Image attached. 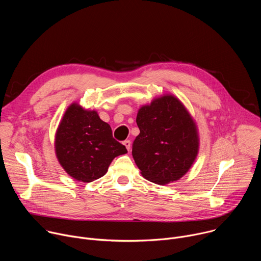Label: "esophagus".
Masks as SVG:
<instances>
[{"label": "esophagus", "instance_id": "obj_1", "mask_svg": "<svg viewBox=\"0 0 261 261\" xmlns=\"http://www.w3.org/2000/svg\"><path fill=\"white\" fill-rule=\"evenodd\" d=\"M123 144L126 146V148H127L128 150H130V148H131V141H130V140H125V141L123 142Z\"/></svg>", "mask_w": 261, "mask_h": 261}]
</instances>
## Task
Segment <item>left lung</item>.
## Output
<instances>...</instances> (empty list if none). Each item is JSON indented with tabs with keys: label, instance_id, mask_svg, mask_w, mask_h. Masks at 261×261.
I'll use <instances>...</instances> for the list:
<instances>
[{
	"label": "left lung",
	"instance_id": "left-lung-1",
	"mask_svg": "<svg viewBox=\"0 0 261 261\" xmlns=\"http://www.w3.org/2000/svg\"><path fill=\"white\" fill-rule=\"evenodd\" d=\"M136 123L140 133L132 155L141 175L161 186L180 179L193 166L200 142L184 103L171 94L154 98L139 109Z\"/></svg>",
	"mask_w": 261,
	"mask_h": 261
}]
</instances>
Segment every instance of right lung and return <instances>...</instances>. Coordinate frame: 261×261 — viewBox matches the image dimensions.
<instances>
[{
  "instance_id": "obj_1",
  "label": "right lung",
  "mask_w": 261,
  "mask_h": 261,
  "mask_svg": "<svg viewBox=\"0 0 261 261\" xmlns=\"http://www.w3.org/2000/svg\"><path fill=\"white\" fill-rule=\"evenodd\" d=\"M126 152L96 111L75 102L67 108L56 130L55 153L69 176L82 182L94 181L106 174L116 156Z\"/></svg>"
}]
</instances>
